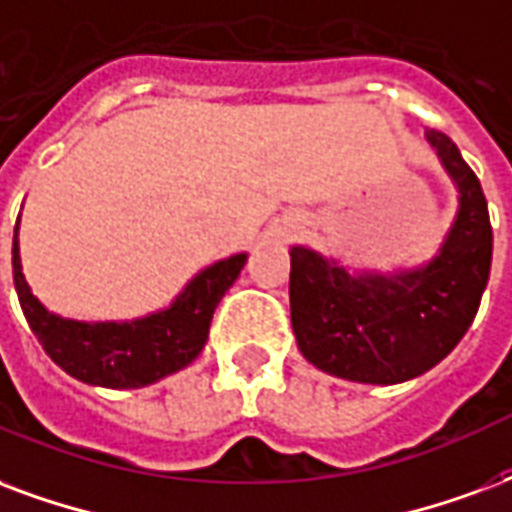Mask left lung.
<instances>
[{
	"mask_svg": "<svg viewBox=\"0 0 512 512\" xmlns=\"http://www.w3.org/2000/svg\"><path fill=\"white\" fill-rule=\"evenodd\" d=\"M458 192L456 217L426 263L393 271L342 266L290 249V320L298 350L320 372L396 385L434 369L478 314L491 271V222L478 176L445 132H426Z\"/></svg>",
	"mask_w": 512,
	"mask_h": 512,
	"instance_id": "8db88e82",
	"label": "left lung"
}]
</instances>
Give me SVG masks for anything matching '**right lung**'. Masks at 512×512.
<instances>
[{
    "label": "right lung",
    "instance_id": "obj_1",
    "mask_svg": "<svg viewBox=\"0 0 512 512\" xmlns=\"http://www.w3.org/2000/svg\"><path fill=\"white\" fill-rule=\"evenodd\" d=\"M18 222L13 233V282L26 323L59 369L86 385L113 391L160 382L195 361L206 347L214 309L246 263V252L211 263L192 276L165 309L135 320L86 323L48 312L32 293L21 266Z\"/></svg>",
    "mask_w": 512,
    "mask_h": 512
}]
</instances>
